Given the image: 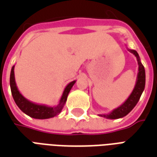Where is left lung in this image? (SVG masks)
<instances>
[{
	"label": "left lung",
	"mask_w": 157,
	"mask_h": 157,
	"mask_svg": "<svg viewBox=\"0 0 157 157\" xmlns=\"http://www.w3.org/2000/svg\"><path fill=\"white\" fill-rule=\"evenodd\" d=\"M128 50L136 57V59H137L139 65L137 79H136V82H135L134 90L132 91L131 94L128 96L127 100L122 105L118 107L117 109H113L112 112L109 113L108 114H98V116H100V117H103V118H109V119H117V118H123V117L126 116L128 113L131 111L132 109L135 108V105L137 104V102H139V100L140 98L142 92H143L144 89H145V68H144V66L142 65L141 61H140V59L138 53L135 50H134V49H128Z\"/></svg>",
	"instance_id": "1"
}]
</instances>
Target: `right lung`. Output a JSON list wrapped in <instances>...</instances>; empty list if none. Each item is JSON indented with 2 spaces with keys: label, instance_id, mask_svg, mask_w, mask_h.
Wrapping results in <instances>:
<instances>
[{
  "label": "right lung",
  "instance_id": "right-lung-1",
  "mask_svg": "<svg viewBox=\"0 0 157 157\" xmlns=\"http://www.w3.org/2000/svg\"><path fill=\"white\" fill-rule=\"evenodd\" d=\"M14 67H15V65L12 66V71H11L10 86H11V91H12L13 99L19 109L27 115L30 116L31 118H38V119H46V118H53L55 116L58 115L59 113L61 112L62 109L67 100L69 92L75 83V81L70 82L68 85L65 86L63 94L60 98V100L57 106L49 107V106L42 105V104H37L35 102H33L25 98L18 91L15 82Z\"/></svg>",
  "mask_w": 157,
  "mask_h": 157
}]
</instances>
